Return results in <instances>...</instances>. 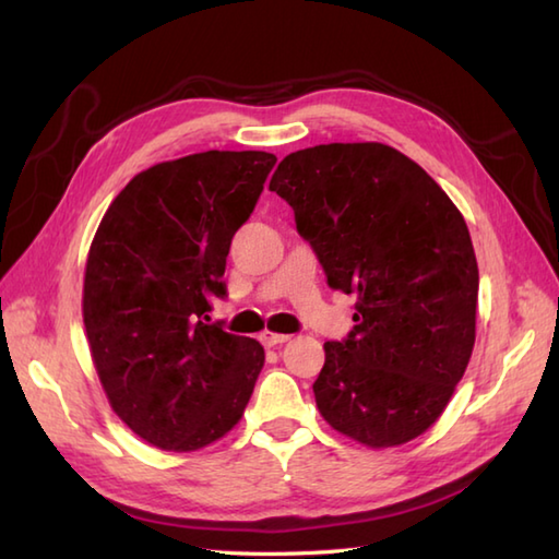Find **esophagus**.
I'll return each instance as SVG.
<instances>
[{
  "label": "esophagus",
  "instance_id": "esophagus-1",
  "mask_svg": "<svg viewBox=\"0 0 559 559\" xmlns=\"http://www.w3.org/2000/svg\"><path fill=\"white\" fill-rule=\"evenodd\" d=\"M259 341L264 343L266 348H273V346H283V343H288L290 336H286V334H273V331H264V334L259 336Z\"/></svg>",
  "mask_w": 559,
  "mask_h": 559
}]
</instances>
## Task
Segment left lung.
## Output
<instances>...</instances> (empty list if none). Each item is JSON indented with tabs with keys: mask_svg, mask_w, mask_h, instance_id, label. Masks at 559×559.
I'll list each match as a JSON object with an SVG mask.
<instances>
[{
	"mask_svg": "<svg viewBox=\"0 0 559 559\" xmlns=\"http://www.w3.org/2000/svg\"><path fill=\"white\" fill-rule=\"evenodd\" d=\"M329 288L355 295L353 331L324 343L317 408L370 449L437 423L476 343L468 225L418 163L377 141L295 151L271 177Z\"/></svg>",
	"mask_w": 559,
	"mask_h": 559,
	"instance_id": "1",
	"label": "left lung"
}]
</instances>
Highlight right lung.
<instances>
[{
  "label": "right lung",
  "instance_id": "add662e5",
  "mask_svg": "<svg viewBox=\"0 0 559 559\" xmlns=\"http://www.w3.org/2000/svg\"><path fill=\"white\" fill-rule=\"evenodd\" d=\"M276 156L204 151L139 173L93 237L83 326L105 396L144 442L197 451L240 423L264 348L204 324Z\"/></svg>",
  "mask_w": 559,
  "mask_h": 559
}]
</instances>
